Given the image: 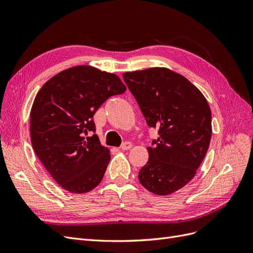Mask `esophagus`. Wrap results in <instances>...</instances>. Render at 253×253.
I'll use <instances>...</instances> for the list:
<instances>
[{
    "mask_svg": "<svg viewBox=\"0 0 253 253\" xmlns=\"http://www.w3.org/2000/svg\"><path fill=\"white\" fill-rule=\"evenodd\" d=\"M132 148V143L129 142V141H125L124 143L121 144V147H120V149L121 150H124V151H126V150H129Z\"/></svg>",
    "mask_w": 253,
    "mask_h": 253,
    "instance_id": "34e87169",
    "label": "esophagus"
}]
</instances>
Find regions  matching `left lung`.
I'll return each instance as SVG.
<instances>
[{
    "instance_id": "1",
    "label": "left lung",
    "mask_w": 253,
    "mask_h": 253,
    "mask_svg": "<svg viewBox=\"0 0 253 253\" xmlns=\"http://www.w3.org/2000/svg\"><path fill=\"white\" fill-rule=\"evenodd\" d=\"M150 127L159 137L148 148L138 178L157 195L181 189L194 177L212 135L211 110L201 90L169 68L153 67L122 75Z\"/></svg>"
}]
</instances>
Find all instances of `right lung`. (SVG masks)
<instances>
[{"mask_svg":"<svg viewBox=\"0 0 253 253\" xmlns=\"http://www.w3.org/2000/svg\"><path fill=\"white\" fill-rule=\"evenodd\" d=\"M126 87L118 76L88 65L53 76L35 98L30 111V138L45 169L64 190L86 193L103 178L109 149L95 133L94 115L111 96Z\"/></svg>","mask_w":253,"mask_h":253,"instance_id":"1","label":"right lung"}]
</instances>
